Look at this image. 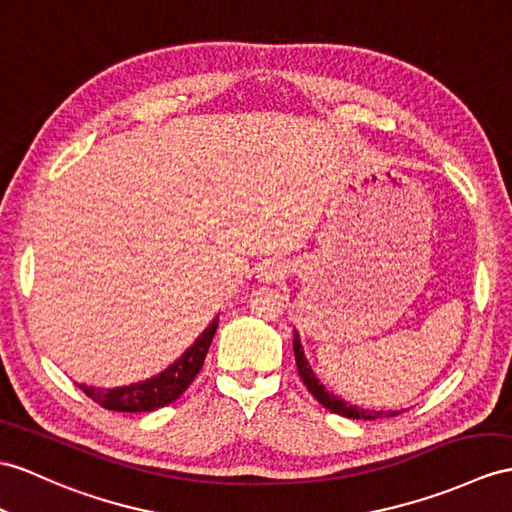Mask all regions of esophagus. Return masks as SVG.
<instances>
[{
  "instance_id": "obj_1",
  "label": "esophagus",
  "mask_w": 512,
  "mask_h": 512,
  "mask_svg": "<svg viewBox=\"0 0 512 512\" xmlns=\"http://www.w3.org/2000/svg\"><path fill=\"white\" fill-rule=\"evenodd\" d=\"M280 276H282V267L276 265V263H271V260H267V263H260L258 269H256V278L260 282H271V280H276Z\"/></svg>"
}]
</instances>
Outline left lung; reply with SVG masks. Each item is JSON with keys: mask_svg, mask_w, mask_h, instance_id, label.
<instances>
[{"mask_svg": "<svg viewBox=\"0 0 512 512\" xmlns=\"http://www.w3.org/2000/svg\"><path fill=\"white\" fill-rule=\"evenodd\" d=\"M293 352H295V363H297L299 378H302V382L306 384V389L313 393V397L323 408H328V410H332V413L347 417V419H365V421H373V419H380V417H395V415L402 413V410H373V408H363V406H356V404H347L345 400H341V397H336L332 391H328L326 386H323L319 382V378L315 376L313 367L308 365L297 330L293 332Z\"/></svg>", "mask_w": 512, "mask_h": 512, "instance_id": "left-lung-1", "label": "left lung"}]
</instances>
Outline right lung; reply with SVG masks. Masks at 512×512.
I'll use <instances>...</instances> for the list:
<instances>
[{"label": "right lung", "mask_w": 512, "mask_h": 512, "mask_svg": "<svg viewBox=\"0 0 512 512\" xmlns=\"http://www.w3.org/2000/svg\"><path fill=\"white\" fill-rule=\"evenodd\" d=\"M217 326L219 317L210 321L208 328L197 336L189 350H186L178 360H173V363L165 371H160L158 376L126 386H115V389H102V386L86 384H80V389L99 406L117 410V413H149V410L176 402L178 397L189 389V384L195 380L199 369H202Z\"/></svg>", "instance_id": "1"}]
</instances>
